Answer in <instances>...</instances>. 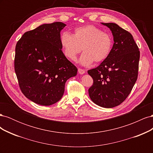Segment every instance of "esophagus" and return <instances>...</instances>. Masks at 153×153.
Returning <instances> with one entry per match:
<instances>
[{"mask_svg":"<svg viewBox=\"0 0 153 153\" xmlns=\"http://www.w3.org/2000/svg\"><path fill=\"white\" fill-rule=\"evenodd\" d=\"M78 73L80 74V75H83V74L85 73V70H84V69H81V68H78Z\"/></svg>","mask_w":153,"mask_h":153,"instance_id":"1","label":"esophagus"}]
</instances>
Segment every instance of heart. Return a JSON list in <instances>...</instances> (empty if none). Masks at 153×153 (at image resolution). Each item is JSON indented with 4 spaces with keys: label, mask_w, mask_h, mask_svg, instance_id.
<instances>
[{
    "label": "heart",
    "mask_w": 153,
    "mask_h": 153,
    "mask_svg": "<svg viewBox=\"0 0 153 153\" xmlns=\"http://www.w3.org/2000/svg\"><path fill=\"white\" fill-rule=\"evenodd\" d=\"M60 43L64 55L72 61H75L82 50L84 51L79 62L84 66L90 65L94 61H103L109 56L113 47L112 36L93 25L78 27L74 30L73 35L63 32Z\"/></svg>",
    "instance_id": "b5f03b06"
}]
</instances>
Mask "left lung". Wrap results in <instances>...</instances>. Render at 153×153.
Wrapping results in <instances>:
<instances>
[{"label": "left lung", "mask_w": 153, "mask_h": 153, "mask_svg": "<svg viewBox=\"0 0 153 153\" xmlns=\"http://www.w3.org/2000/svg\"><path fill=\"white\" fill-rule=\"evenodd\" d=\"M110 29L114 45L109 56L88 74L93 79L90 98L97 105L113 108L130 93L138 76L140 51L132 35L114 23H101Z\"/></svg>", "instance_id": "obj_1"}]
</instances>
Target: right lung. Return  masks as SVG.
<instances>
[{"instance_id": "obj_1", "label": "right lung", "mask_w": 153, "mask_h": 153, "mask_svg": "<svg viewBox=\"0 0 153 153\" xmlns=\"http://www.w3.org/2000/svg\"><path fill=\"white\" fill-rule=\"evenodd\" d=\"M62 22L43 24L26 32L15 48V71L23 94L34 103L49 106L64 92L77 68L64 55L60 43Z\"/></svg>"}]
</instances>
